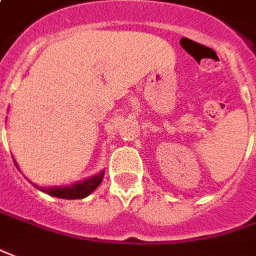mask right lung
<instances>
[{"instance_id": "add662e5", "label": "right lung", "mask_w": 256, "mask_h": 256, "mask_svg": "<svg viewBox=\"0 0 256 256\" xmlns=\"http://www.w3.org/2000/svg\"><path fill=\"white\" fill-rule=\"evenodd\" d=\"M14 162H15V160H14ZM104 174L105 172L102 171L98 175L92 176V178L85 179V180L78 182V184H74L72 186L40 188V190L44 192V194L56 196V198H60V199H82L85 196L92 194L99 186V184L102 182V178H104Z\"/></svg>"}]
</instances>
